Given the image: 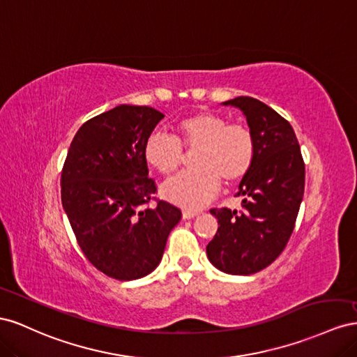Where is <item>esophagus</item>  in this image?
Returning a JSON list of instances; mask_svg holds the SVG:
<instances>
[{
	"mask_svg": "<svg viewBox=\"0 0 357 357\" xmlns=\"http://www.w3.org/2000/svg\"><path fill=\"white\" fill-rule=\"evenodd\" d=\"M196 215H199L197 211H184V212H182V218H184V220H191V218H195Z\"/></svg>",
	"mask_w": 357,
	"mask_h": 357,
	"instance_id": "esophagus-1",
	"label": "esophagus"
}]
</instances>
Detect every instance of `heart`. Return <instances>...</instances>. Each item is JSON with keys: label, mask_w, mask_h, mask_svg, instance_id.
Returning a JSON list of instances; mask_svg holds the SVG:
<instances>
[{"label": "heart", "mask_w": 357, "mask_h": 357, "mask_svg": "<svg viewBox=\"0 0 357 357\" xmlns=\"http://www.w3.org/2000/svg\"><path fill=\"white\" fill-rule=\"evenodd\" d=\"M179 140L169 135L151 133L144 145V157L162 175L175 172L184 151L196 149L195 169L178 173L161 185V195L175 205L197 211L217 196L221 185H231L245 178L256 160L252 131L229 121L215 112H197L178 121Z\"/></svg>", "instance_id": "b5f03b06"}]
</instances>
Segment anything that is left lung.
<instances>
[{
	"label": "left lung",
	"instance_id": "left-lung-1",
	"mask_svg": "<svg viewBox=\"0 0 357 357\" xmlns=\"http://www.w3.org/2000/svg\"><path fill=\"white\" fill-rule=\"evenodd\" d=\"M224 106L242 110L256 139V160L241 181L242 211L211 209L218 230L208 243L209 261L230 275L256 273L286 248L305 188V165L290 122L252 97Z\"/></svg>",
	"mask_w": 357,
	"mask_h": 357
}]
</instances>
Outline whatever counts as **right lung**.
Segmentation results:
<instances>
[{
	"label": "right lung",
	"mask_w": 357,
	"mask_h": 357,
	"mask_svg": "<svg viewBox=\"0 0 357 357\" xmlns=\"http://www.w3.org/2000/svg\"><path fill=\"white\" fill-rule=\"evenodd\" d=\"M165 118L148 106L121 105L86 121L68 148L61 202L85 257L119 281L146 277L165 252L181 211L155 208V181L144 157L146 137Z\"/></svg>",
	"instance_id": "obj_1"
}]
</instances>
